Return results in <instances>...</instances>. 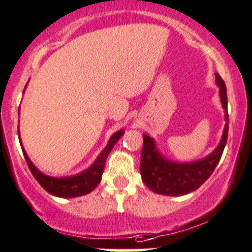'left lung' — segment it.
<instances>
[{"label": "left lung", "mask_w": 252, "mask_h": 252, "mask_svg": "<svg viewBox=\"0 0 252 252\" xmlns=\"http://www.w3.org/2000/svg\"><path fill=\"white\" fill-rule=\"evenodd\" d=\"M216 83L220 87V98L225 109V124L222 138L216 149L201 160L192 163H174L166 160L155 148V143L149 135H143V149L140 157V174L144 184L152 191L161 195H185L200 188L215 170L225 149L229 131L226 86L222 78L215 73Z\"/></svg>", "instance_id": "1"}]
</instances>
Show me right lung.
<instances>
[{
    "instance_id": "right-lung-1",
    "label": "right lung",
    "mask_w": 252,
    "mask_h": 252,
    "mask_svg": "<svg viewBox=\"0 0 252 252\" xmlns=\"http://www.w3.org/2000/svg\"><path fill=\"white\" fill-rule=\"evenodd\" d=\"M123 133V130H118L117 133L113 134L107 147L100 153L97 160L94 161L91 168L87 169L86 171H82L81 174H77V175L73 176H65V178H52V176L44 175L30 160L27 153L25 152L23 147L22 152L31 173H32V175L34 176V179L39 183V185L46 191L60 197H77L88 194V192H91L94 188L99 184L100 180H102L103 171H104L107 157L109 155L110 150L113 149L115 143L121 139Z\"/></svg>"
}]
</instances>
